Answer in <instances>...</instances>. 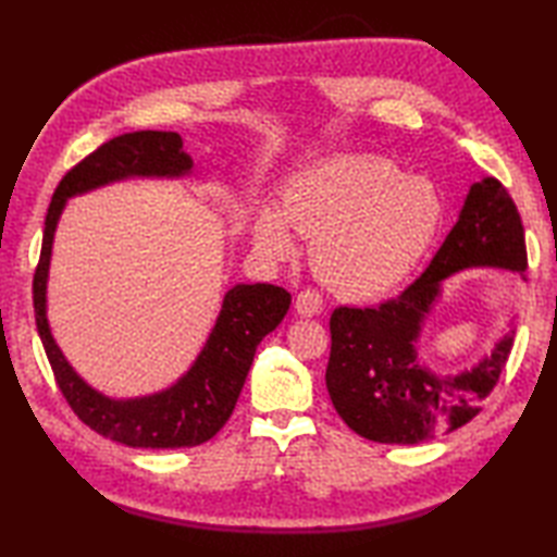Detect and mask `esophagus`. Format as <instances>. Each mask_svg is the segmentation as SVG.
<instances>
[{
    "mask_svg": "<svg viewBox=\"0 0 557 557\" xmlns=\"http://www.w3.org/2000/svg\"><path fill=\"white\" fill-rule=\"evenodd\" d=\"M294 311H297L301 318L321 315V311H323V299H321V294H318V292H311V289L301 292L299 297H297V301H294Z\"/></svg>",
    "mask_w": 557,
    "mask_h": 557,
    "instance_id": "obj_1",
    "label": "esophagus"
}]
</instances>
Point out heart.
<instances>
[{
	"instance_id": "b5f03b06",
	"label": "heart",
	"mask_w": 557,
	"mask_h": 557,
	"mask_svg": "<svg viewBox=\"0 0 557 557\" xmlns=\"http://www.w3.org/2000/svg\"><path fill=\"white\" fill-rule=\"evenodd\" d=\"M441 198L431 182L405 176L381 158H330L294 174L280 210L260 206L253 246L268 260L297 253L292 230L311 239V268L347 299L397 289L429 251L441 227Z\"/></svg>"
}]
</instances>
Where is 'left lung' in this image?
<instances>
[{
  "label": "left lung",
  "mask_w": 557,
  "mask_h": 557,
  "mask_svg": "<svg viewBox=\"0 0 557 557\" xmlns=\"http://www.w3.org/2000/svg\"><path fill=\"white\" fill-rule=\"evenodd\" d=\"M481 268L527 270L522 218L493 176L469 186L455 227L413 285L377 309L342 306L330 318L325 385L354 433L373 443L419 445L476 417L510 357L517 311L491 354L455 373H437L423 361L421 337L445 280Z\"/></svg>",
  "instance_id": "obj_1"
}]
</instances>
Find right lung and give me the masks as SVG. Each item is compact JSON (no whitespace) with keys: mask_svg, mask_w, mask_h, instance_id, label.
I'll list each match as a JSON object with an SVG mask.
<instances>
[{"mask_svg":"<svg viewBox=\"0 0 557 557\" xmlns=\"http://www.w3.org/2000/svg\"><path fill=\"white\" fill-rule=\"evenodd\" d=\"M194 160L174 132H134L116 136L76 164L52 196L45 218L40 263L33 280L35 325L47 359L76 417L92 431L126 447H194L210 441L236 407L256 349L287 315L292 294L275 285L239 282L222 297L203 349L184 375L140 397H110L92 387L64 357L47 318V282L54 234L69 198L128 180H186Z\"/></svg>","mask_w":557,"mask_h":557,"instance_id":"1","label":"right lung"}]
</instances>
